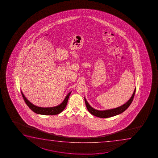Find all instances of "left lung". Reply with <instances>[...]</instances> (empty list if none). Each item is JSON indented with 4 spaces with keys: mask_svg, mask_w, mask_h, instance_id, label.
<instances>
[{
    "mask_svg": "<svg viewBox=\"0 0 158 158\" xmlns=\"http://www.w3.org/2000/svg\"><path fill=\"white\" fill-rule=\"evenodd\" d=\"M135 91H136V88L134 89L132 97H131L130 99L128 100V102H126L125 104H123L122 106L118 107L117 108H113V109H110V110H95L93 107H92L89 105V104L88 103V102H87L85 98H84L85 102V104H86L87 110L92 114H93V115L96 116V117L101 118H110V117L115 116L117 115L120 114H121V113L123 112L126 110L127 109L128 107L130 106V105L131 104L132 101L133 100Z\"/></svg>",
    "mask_w": 158,
    "mask_h": 158,
    "instance_id": "8db88e82",
    "label": "left lung"
}]
</instances>
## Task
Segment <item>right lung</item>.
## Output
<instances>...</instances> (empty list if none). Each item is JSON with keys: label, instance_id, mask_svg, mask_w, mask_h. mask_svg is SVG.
Returning <instances> with one entry per match:
<instances>
[{"label": "right lung", "instance_id": "obj_1", "mask_svg": "<svg viewBox=\"0 0 158 158\" xmlns=\"http://www.w3.org/2000/svg\"><path fill=\"white\" fill-rule=\"evenodd\" d=\"M21 93H22L23 98L26 105L28 106V107L30 108L31 110H32L33 112H34L37 114H39L56 115L59 114L65 109L66 106L67 105L68 99H69V95L71 93V92H70L66 95V97H65L64 101L60 105H59L58 106H54V107H41L35 106L27 99V98L25 97V95H24V94L23 93L22 91H21Z\"/></svg>", "mask_w": 158, "mask_h": 158}]
</instances>
